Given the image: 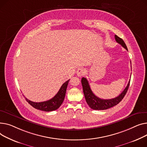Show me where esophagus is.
Instances as JSON below:
<instances>
[{
    "label": "esophagus",
    "instance_id": "obj_1",
    "mask_svg": "<svg viewBox=\"0 0 147 147\" xmlns=\"http://www.w3.org/2000/svg\"><path fill=\"white\" fill-rule=\"evenodd\" d=\"M85 69L82 67L78 69V71H76V74L79 77H81V76H84L85 75Z\"/></svg>",
    "mask_w": 147,
    "mask_h": 147
}]
</instances>
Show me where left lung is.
<instances>
[{
	"mask_svg": "<svg viewBox=\"0 0 147 147\" xmlns=\"http://www.w3.org/2000/svg\"><path fill=\"white\" fill-rule=\"evenodd\" d=\"M115 37L116 42L121 45L123 47H124L126 50H127V48L126 46V44L125 43L124 41L116 35L115 36ZM81 83H82V88H83V92H84V96L88 105L90 106L91 109L93 110H106L107 109L111 108L119 104V103L122 100V99L123 98L125 94L127 91L129 84H130V81H129L126 87L118 97L112 99H109V100L101 99L98 97H97L96 95H94V94L92 92V91L91 90L88 81L87 80V78L83 77L81 80Z\"/></svg>",
	"mask_w": 147,
	"mask_h": 147,
	"instance_id": "left-lung-1",
	"label": "left lung"
}]
</instances>
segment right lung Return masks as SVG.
<instances>
[{"label": "right lung", "instance_id": "add662e5", "mask_svg": "<svg viewBox=\"0 0 147 147\" xmlns=\"http://www.w3.org/2000/svg\"><path fill=\"white\" fill-rule=\"evenodd\" d=\"M69 80H67L64 84H63L58 92L56 94V96L49 100L43 102H36L31 101L26 97H25V98L31 106H32L34 108L36 109L45 111H51L56 110L61 106L65 99L66 88Z\"/></svg>", "mask_w": 147, "mask_h": 147}]
</instances>
